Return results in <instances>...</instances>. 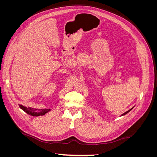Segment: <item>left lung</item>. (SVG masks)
<instances>
[{
  "label": "left lung",
  "instance_id": "left-lung-1",
  "mask_svg": "<svg viewBox=\"0 0 157 157\" xmlns=\"http://www.w3.org/2000/svg\"><path fill=\"white\" fill-rule=\"evenodd\" d=\"M132 109H130V110H129V111H126V113H124V114H122V115H126V113H128V112H129V111H131V110H132Z\"/></svg>",
  "mask_w": 157,
  "mask_h": 157
}]
</instances>
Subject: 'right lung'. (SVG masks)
I'll list each match as a JSON object with an SVG mask.
<instances>
[{
  "label": "right lung",
  "instance_id": "right-lung-1",
  "mask_svg": "<svg viewBox=\"0 0 157 157\" xmlns=\"http://www.w3.org/2000/svg\"><path fill=\"white\" fill-rule=\"evenodd\" d=\"M21 109H23V111H25L27 113L29 114V115L32 116H40V115H43L45 113H46L48 111H49V109H42V110L40 112H38L36 109H33L31 107H25L23 105H20Z\"/></svg>",
  "mask_w": 157,
  "mask_h": 157
}]
</instances>
